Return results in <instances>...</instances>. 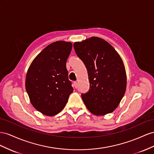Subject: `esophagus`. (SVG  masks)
Segmentation results:
<instances>
[{"label": "esophagus", "instance_id": "obj_1", "mask_svg": "<svg viewBox=\"0 0 154 154\" xmlns=\"http://www.w3.org/2000/svg\"><path fill=\"white\" fill-rule=\"evenodd\" d=\"M74 86H75V88H77L78 87V82H74Z\"/></svg>", "mask_w": 154, "mask_h": 154}]
</instances>
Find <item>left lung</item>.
Instances as JSON below:
<instances>
[{"instance_id":"8db88e82","label":"left lung","mask_w":154,"mask_h":154,"mask_svg":"<svg viewBox=\"0 0 154 154\" xmlns=\"http://www.w3.org/2000/svg\"><path fill=\"white\" fill-rule=\"evenodd\" d=\"M73 47L88 73L90 90L82 94L86 108L97 116L113 112L126 89V69L121 56L111 45L97 37L75 42Z\"/></svg>"}]
</instances>
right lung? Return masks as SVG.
Returning <instances> with one entry per match:
<instances>
[{"label":"right lung","instance_id":"1","mask_svg":"<svg viewBox=\"0 0 154 154\" xmlns=\"http://www.w3.org/2000/svg\"><path fill=\"white\" fill-rule=\"evenodd\" d=\"M72 43L52 42L39 53L31 63L25 86L29 100L37 111L47 116L60 112L73 88L66 66Z\"/></svg>","mask_w":154,"mask_h":154}]
</instances>
